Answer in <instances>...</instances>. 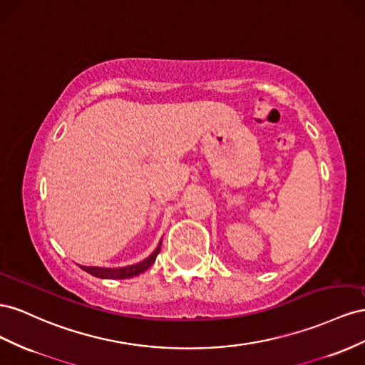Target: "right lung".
<instances>
[{"label": "right lung", "instance_id": "1", "mask_svg": "<svg viewBox=\"0 0 365 365\" xmlns=\"http://www.w3.org/2000/svg\"><path fill=\"white\" fill-rule=\"evenodd\" d=\"M160 246L162 243L158 246V249L148 257L145 258L143 262L133 264V266H127V267H120V269H110V267H95V266H81V269H84L86 272H88L93 277L98 278H103V279H125V278H131L140 275L142 272H145L150 266H153V263L155 262V257L160 252Z\"/></svg>", "mask_w": 365, "mask_h": 365}]
</instances>
